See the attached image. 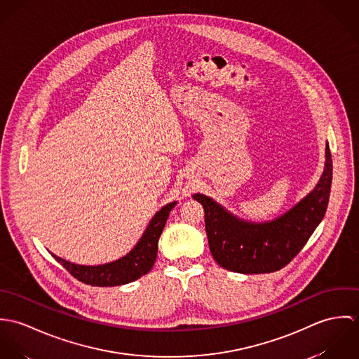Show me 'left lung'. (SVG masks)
<instances>
[{
	"instance_id": "1",
	"label": "left lung",
	"mask_w": 359,
	"mask_h": 359,
	"mask_svg": "<svg viewBox=\"0 0 359 359\" xmlns=\"http://www.w3.org/2000/svg\"><path fill=\"white\" fill-rule=\"evenodd\" d=\"M325 154V170L315 189L272 221L249 222L205 195L192 196L205 208L210 252L219 266L239 273H268L286 266L300 253L329 203L333 174L329 145Z\"/></svg>"
}]
</instances>
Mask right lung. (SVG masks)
<instances>
[{
	"label": "right lung",
	"instance_id": "add662e5",
	"mask_svg": "<svg viewBox=\"0 0 359 359\" xmlns=\"http://www.w3.org/2000/svg\"><path fill=\"white\" fill-rule=\"evenodd\" d=\"M177 202L161 207L151 219L147 231L144 232L135 248L127 255L116 261L103 265H79L69 262L60 257L52 255L55 259L76 279L91 286H120L140 279L147 275L154 266L157 257V243L163 232L170 211Z\"/></svg>",
	"mask_w": 359,
	"mask_h": 359
}]
</instances>
